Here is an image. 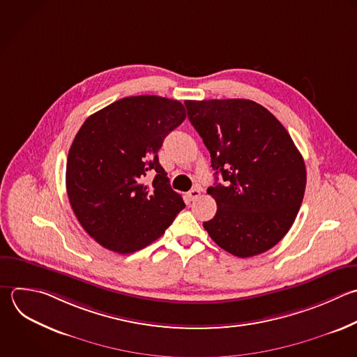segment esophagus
Returning a JSON list of instances; mask_svg holds the SVG:
<instances>
[{
	"label": "esophagus",
	"instance_id": "obj_1",
	"mask_svg": "<svg viewBox=\"0 0 357 357\" xmlns=\"http://www.w3.org/2000/svg\"><path fill=\"white\" fill-rule=\"evenodd\" d=\"M188 198L191 199V201H194V199H197L199 195H201V190L199 188H192L191 191H188Z\"/></svg>",
	"mask_w": 357,
	"mask_h": 357
}]
</instances>
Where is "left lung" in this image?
Masks as SVG:
<instances>
[{"mask_svg": "<svg viewBox=\"0 0 357 357\" xmlns=\"http://www.w3.org/2000/svg\"><path fill=\"white\" fill-rule=\"evenodd\" d=\"M187 114L211 153L218 205L204 222L225 251L247 258L278 244L291 227L305 190V165L286 128L247 99L185 100Z\"/></svg>", "mask_w": 357, "mask_h": 357, "instance_id": "obj_1", "label": "left lung"}]
</instances>
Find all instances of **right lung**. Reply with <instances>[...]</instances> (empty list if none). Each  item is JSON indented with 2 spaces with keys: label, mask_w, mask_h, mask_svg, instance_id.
<instances>
[{
  "label": "right lung",
  "mask_w": 357,
  "mask_h": 357,
  "mask_svg": "<svg viewBox=\"0 0 357 357\" xmlns=\"http://www.w3.org/2000/svg\"><path fill=\"white\" fill-rule=\"evenodd\" d=\"M185 116L178 100L130 96L79 128L68 152L67 194L85 231L105 248L135 252L159 238L184 209L158 152ZM149 175L154 181L145 185Z\"/></svg>",
  "instance_id": "right-lung-1"
}]
</instances>
